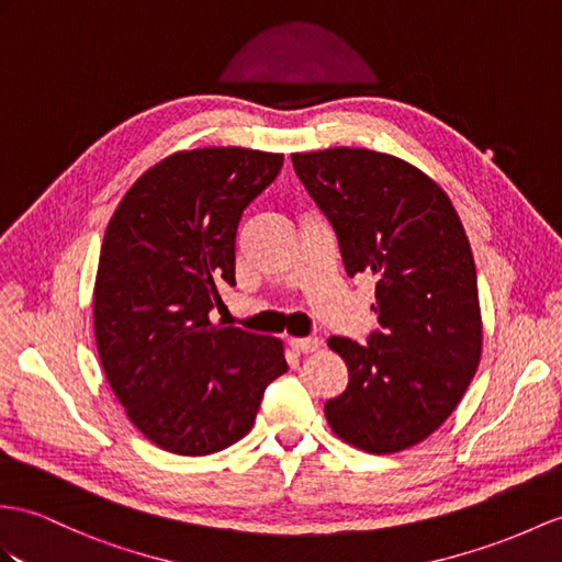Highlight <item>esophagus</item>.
<instances>
[{
    "label": "esophagus",
    "mask_w": 562,
    "mask_h": 562,
    "mask_svg": "<svg viewBox=\"0 0 562 562\" xmlns=\"http://www.w3.org/2000/svg\"><path fill=\"white\" fill-rule=\"evenodd\" d=\"M322 340L317 336H307V338H291V348L300 355H307V352H317L319 350Z\"/></svg>",
    "instance_id": "1"
}]
</instances>
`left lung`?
<instances>
[{"mask_svg":"<svg viewBox=\"0 0 562 562\" xmlns=\"http://www.w3.org/2000/svg\"><path fill=\"white\" fill-rule=\"evenodd\" d=\"M291 159L348 277L374 279L379 328L367 344L328 338L348 364V389L326 401V422L367 453H398L441 427L479 367L470 240L443 190L403 159L358 147Z\"/></svg>","mask_w":562,"mask_h":562,"instance_id":"left-lung-1","label":"left lung"}]
</instances>
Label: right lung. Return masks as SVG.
Here are the masks:
<instances>
[{
    "label": "right lung",
    "instance_id": "add662e5",
    "mask_svg": "<svg viewBox=\"0 0 562 562\" xmlns=\"http://www.w3.org/2000/svg\"><path fill=\"white\" fill-rule=\"evenodd\" d=\"M283 155L204 147L171 155L123 195L94 281V338L109 386L155 446L210 456L252 429L289 362L277 338L210 322L236 285L243 212Z\"/></svg>",
    "mask_w": 562,
    "mask_h": 562
}]
</instances>
